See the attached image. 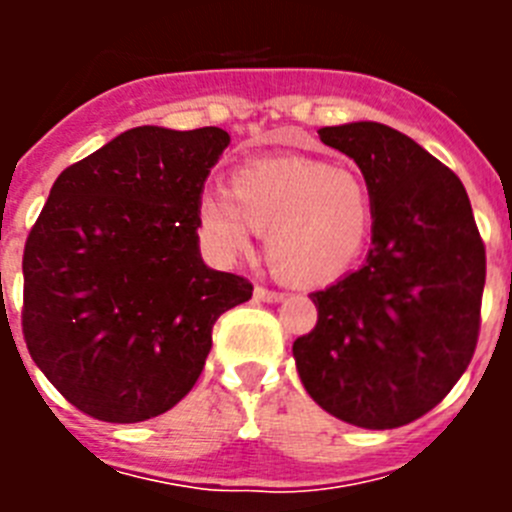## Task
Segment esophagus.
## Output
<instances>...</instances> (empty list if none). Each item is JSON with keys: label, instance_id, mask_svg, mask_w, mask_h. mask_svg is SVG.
<instances>
[{"label": "esophagus", "instance_id": "esophagus-1", "mask_svg": "<svg viewBox=\"0 0 512 512\" xmlns=\"http://www.w3.org/2000/svg\"><path fill=\"white\" fill-rule=\"evenodd\" d=\"M253 297L259 302H282L284 295L277 292V289H266V287H256L253 289Z\"/></svg>", "mask_w": 512, "mask_h": 512}]
</instances>
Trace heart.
Segmentation results:
<instances>
[{
  "label": "heart",
  "mask_w": 512,
  "mask_h": 512,
  "mask_svg": "<svg viewBox=\"0 0 512 512\" xmlns=\"http://www.w3.org/2000/svg\"><path fill=\"white\" fill-rule=\"evenodd\" d=\"M374 202L364 176L318 158H264L235 171L233 189H207L200 200L205 241L223 259L266 233L269 261L295 282L318 284L346 274L372 233Z\"/></svg>",
  "instance_id": "1"
}]
</instances>
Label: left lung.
I'll return each mask as SVG.
<instances>
[{
  "label": "left lung",
  "mask_w": 512,
  "mask_h": 512,
  "mask_svg": "<svg viewBox=\"0 0 512 512\" xmlns=\"http://www.w3.org/2000/svg\"><path fill=\"white\" fill-rule=\"evenodd\" d=\"M372 192L364 266L312 292L315 328L292 346L307 395L369 431L433 410L467 372L479 336L485 243L459 176L382 122L320 128Z\"/></svg>",
  "instance_id": "left-lung-1"
}]
</instances>
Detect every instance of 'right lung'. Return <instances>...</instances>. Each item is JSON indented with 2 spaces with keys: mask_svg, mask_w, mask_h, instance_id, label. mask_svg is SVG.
<instances>
[{
  "mask_svg": "<svg viewBox=\"0 0 512 512\" xmlns=\"http://www.w3.org/2000/svg\"><path fill=\"white\" fill-rule=\"evenodd\" d=\"M220 128L143 125L63 169L22 256L27 351L81 413L140 423L205 369L212 325L253 284L200 256V200Z\"/></svg>",
  "mask_w": 512,
  "mask_h": 512,
  "instance_id": "obj_1",
  "label": "right lung"
}]
</instances>
